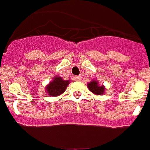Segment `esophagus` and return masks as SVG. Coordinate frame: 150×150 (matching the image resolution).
I'll use <instances>...</instances> for the list:
<instances>
[{"instance_id":"34e87169","label":"esophagus","mask_w":150,"mask_h":150,"mask_svg":"<svg viewBox=\"0 0 150 150\" xmlns=\"http://www.w3.org/2000/svg\"><path fill=\"white\" fill-rule=\"evenodd\" d=\"M74 80H76V81H80L81 79H80V77H79V76H74Z\"/></svg>"}]
</instances>
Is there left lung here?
I'll return each mask as SVG.
<instances>
[{
  "mask_svg": "<svg viewBox=\"0 0 150 150\" xmlns=\"http://www.w3.org/2000/svg\"><path fill=\"white\" fill-rule=\"evenodd\" d=\"M88 87L89 88L90 91L92 92V93L95 94V95H103L104 91V87L102 86H99L98 82L93 80V81L90 82L88 84Z\"/></svg>",
  "mask_w": 150,
  "mask_h": 150,
  "instance_id": "1",
  "label": "left lung"
}]
</instances>
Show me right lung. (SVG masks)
I'll list each match as a JSON object with an SVG mask.
<instances>
[{
  "instance_id": "right-lung-1",
  "label": "right lung",
  "mask_w": 150,
  "mask_h": 150,
  "mask_svg": "<svg viewBox=\"0 0 150 150\" xmlns=\"http://www.w3.org/2000/svg\"><path fill=\"white\" fill-rule=\"evenodd\" d=\"M70 83L69 80H63L62 77H55L53 81L50 82L46 86V91H48L50 96H58L65 91L67 85Z\"/></svg>"
}]
</instances>
